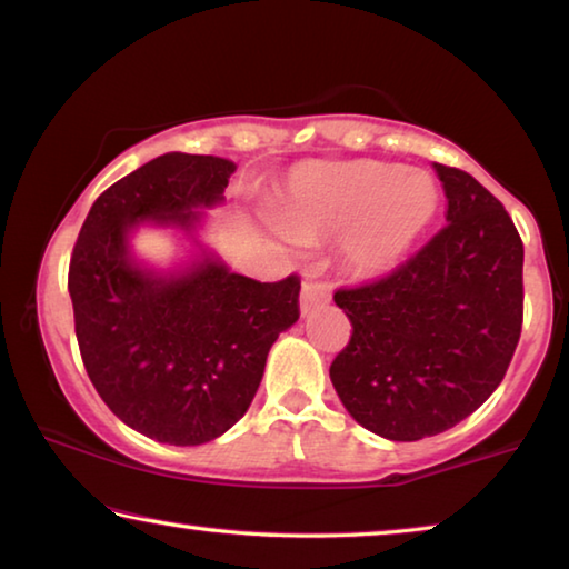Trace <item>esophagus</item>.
Listing matches in <instances>:
<instances>
[{"instance_id": "1", "label": "esophagus", "mask_w": 569, "mask_h": 569, "mask_svg": "<svg viewBox=\"0 0 569 569\" xmlns=\"http://www.w3.org/2000/svg\"><path fill=\"white\" fill-rule=\"evenodd\" d=\"M331 291H329V283L326 281H316V278H306L303 288H301V311L308 313L313 311L316 306L329 301Z\"/></svg>"}]
</instances>
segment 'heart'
Instances as JSON below:
<instances>
[{"label": "heart", "instance_id": "obj_1", "mask_svg": "<svg viewBox=\"0 0 569 569\" xmlns=\"http://www.w3.org/2000/svg\"><path fill=\"white\" fill-rule=\"evenodd\" d=\"M437 213V188L421 172L379 160L296 168L278 220L293 238L343 233V261L359 273L397 266Z\"/></svg>", "mask_w": 569, "mask_h": 569}]
</instances>
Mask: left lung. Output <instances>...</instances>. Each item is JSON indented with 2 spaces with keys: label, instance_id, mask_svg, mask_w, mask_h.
Instances as JSON below:
<instances>
[{
  "label": "left lung",
  "instance_id": "obj_1",
  "mask_svg": "<svg viewBox=\"0 0 569 569\" xmlns=\"http://www.w3.org/2000/svg\"><path fill=\"white\" fill-rule=\"evenodd\" d=\"M447 226L377 281L336 288L351 339L333 389L363 429L417 441L457 427L502 383L522 333L525 246L469 172L435 162Z\"/></svg>",
  "mask_w": 569,
  "mask_h": 569
}]
</instances>
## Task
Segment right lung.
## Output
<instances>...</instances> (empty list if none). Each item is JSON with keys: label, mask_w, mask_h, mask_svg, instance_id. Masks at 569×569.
<instances>
[{"label": "right lung", "mask_w": 569, "mask_h": 569, "mask_svg": "<svg viewBox=\"0 0 569 569\" xmlns=\"http://www.w3.org/2000/svg\"><path fill=\"white\" fill-rule=\"evenodd\" d=\"M230 160L168 152L94 200L72 248L67 288L92 387L114 417L162 445L228 431L261 387L268 351L298 321L301 278L261 283L206 258L182 276L132 263L128 233L152 218L190 230L223 200Z\"/></svg>", "instance_id": "obj_1"}]
</instances>
